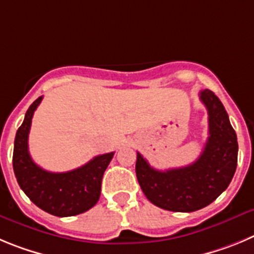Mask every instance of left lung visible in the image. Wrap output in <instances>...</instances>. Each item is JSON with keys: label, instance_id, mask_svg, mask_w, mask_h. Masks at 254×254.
Instances as JSON below:
<instances>
[{"label": "left lung", "instance_id": "8db88e82", "mask_svg": "<svg viewBox=\"0 0 254 254\" xmlns=\"http://www.w3.org/2000/svg\"><path fill=\"white\" fill-rule=\"evenodd\" d=\"M200 100L209 115V138L193 163L158 171L136 153L139 185L148 200L161 209L177 212L202 209L227 190L235 173L238 141L229 116L212 91H201Z\"/></svg>", "mask_w": 254, "mask_h": 254}]
</instances>
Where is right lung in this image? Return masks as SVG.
<instances>
[{"label":"right lung","mask_w":254,"mask_h":254,"mask_svg":"<svg viewBox=\"0 0 254 254\" xmlns=\"http://www.w3.org/2000/svg\"><path fill=\"white\" fill-rule=\"evenodd\" d=\"M42 100L43 96H40L30 105L16 132L13 172L25 195L38 207L61 218L78 215L95 206L99 201L102 176L113 159L114 152L97 155L79 168L62 173L48 172L34 163L29 153L27 139L34 111Z\"/></svg>","instance_id":"right-lung-1"}]
</instances>
